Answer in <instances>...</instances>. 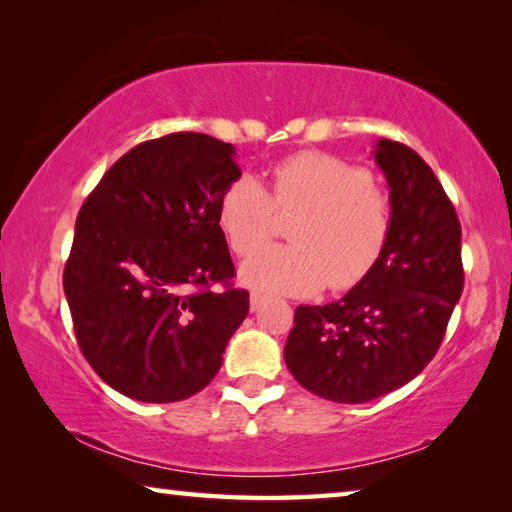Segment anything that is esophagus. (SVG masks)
I'll return each instance as SVG.
<instances>
[{"instance_id":"obj_1","label":"esophagus","mask_w":512,"mask_h":512,"mask_svg":"<svg viewBox=\"0 0 512 512\" xmlns=\"http://www.w3.org/2000/svg\"><path fill=\"white\" fill-rule=\"evenodd\" d=\"M264 296H259V293L255 291V293H250V311H253V314H255V311H259V309H262L264 307Z\"/></svg>"}]
</instances>
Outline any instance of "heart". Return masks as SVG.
Returning a JSON list of instances; mask_svg holds the SVG:
<instances>
[{"instance_id":"1","label":"heart","mask_w":512,"mask_h":512,"mask_svg":"<svg viewBox=\"0 0 512 512\" xmlns=\"http://www.w3.org/2000/svg\"><path fill=\"white\" fill-rule=\"evenodd\" d=\"M302 211L296 247L267 249L241 266V280L266 296H314L359 284L384 255L393 228L386 194L368 169L336 155L305 151L271 169V192L250 173L232 178L216 221L237 255H253L272 234L274 207Z\"/></svg>"}]
</instances>
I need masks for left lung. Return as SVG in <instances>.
Returning a JSON list of instances; mask_svg holds the SVG:
<instances>
[{"label": "left lung", "instance_id": "1", "mask_svg": "<svg viewBox=\"0 0 512 512\" xmlns=\"http://www.w3.org/2000/svg\"><path fill=\"white\" fill-rule=\"evenodd\" d=\"M393 228L377 266L341 300L300 305L284 361L318 397L363 404L420 375L463 293L461 223L436 173L409 146L377 140Z\"/></svg>", "mask_w": 512, "mask_h": 512}]
</instances>
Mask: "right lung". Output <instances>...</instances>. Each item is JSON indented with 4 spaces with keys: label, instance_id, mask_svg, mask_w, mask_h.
Returning a JSON list of instances; mask_svg holds the SVG:
<instances>
[{
    "label": "right lung",
    "instance_id": "obj_1",
    "mask_svg": "<svg viewBox=\"0 0 512 512\" xmlns=\"http://www.w3.org/2000/svg\"><path fill=\"white\" fill-rule=\"evenodd\" d=\"M235 146L203 133L137 144L76 219L63 287L83 357L121 395L180 402L210 384L248 316L216 203Z\"/></svg>",
    "mask_w": 512,
    "mask_h": 512
}]
</instances>
